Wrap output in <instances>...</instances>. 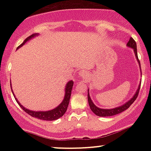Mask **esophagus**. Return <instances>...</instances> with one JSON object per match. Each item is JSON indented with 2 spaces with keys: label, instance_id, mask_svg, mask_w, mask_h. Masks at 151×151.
Here are the masks:
<instances>
[{
  "label": "esophagus",
  "instance_id": "34e87169",
  "mask_svg": "<svg viewBox=\"0 0 151 151\" xmlns=\"http://www.w3.org/2000/svg\"><path fill=\"white\" fill-rule=\"evenodd\" d=\"M79 75H80L81 77H86V74L84 72V71H81V72H79Z\"/></svg>",
  "mask_w": 151,
  "mask_h": 151
}]
</instances>
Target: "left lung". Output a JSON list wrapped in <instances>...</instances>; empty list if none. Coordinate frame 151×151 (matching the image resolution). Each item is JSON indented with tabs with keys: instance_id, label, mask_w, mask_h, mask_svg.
I'll return each mask as SVG.
<instances>
[{
	"instance_id": "obj_1",
	"label": "left lung",
	"mask_w": 151,
	"mask_h": 151,
	"mask_svg": "<svg viewBox=\"0 0 151 151\" xmlns=\"http://www.w3.org/2000/svg\"><path fill=\"white\" fill-rule=\"evenodd\" d=\"M127 47H129L130 48H132L133 50V52H134L135 54V57H136L137 62H138V65H139L140 70H141V65H140V61L138 60V54H137V46H136V43L135 42L134 40L133 39L132 37H131L129 39V42L127 43ZM141 81H140L139 85L138 86V89H137L136 93L133 94V96H132V98L131 99L129 100L128 101H126L125 104H124L123 105L115 107L114 109H101L99 107L96 106V105L93 104V102L91 100V97H90L89 95V89H88V102H89V104L90 106V109L94 113V114H96V116H101V117H105V116H114L116 115V114H119L123 112L124 111L126 110L127 109L129 108V106H131L132 104L134 102L135 100L136 99L137 96H138V92H139V89L140 87H141Z\"/></svg>"
}]
</instances>
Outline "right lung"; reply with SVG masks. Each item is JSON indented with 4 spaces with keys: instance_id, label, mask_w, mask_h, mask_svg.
Instances as JSON below:
<instances>
[{
    "instance_id": "add662e5",
    "label": "right lung",
    "mask_w": 151,
    "mask_h": 151,
    "mask_svg": "<svg viewBox=\"0 0 151 151\" xmlns=\"http://www.w3.org/2000/svg\"><path fill=\"white\" fill-rule=\"evenodd\" d=\"M39 35V34L37 33H34L32 35L29 36L28 37H27L25 40L23 41V42L20 45V46L18 47L17 50L19 49L20 47H21L22 46H23L26 42L30 41L32 38L37 37ZM74 81L72 80L69 81L66 84L65 86V96H64L63 100L61 103L60 104V105H58V106L55 107V109H52L50 111H32L30 109H27L25 108L23 106L21 105V104L18 101V100L17 99V98L15 97L14 92H13V89H12V86H11V81H10V86H11V91L13 92V96L16 100L17 103L18 104L19 106L21 107L22 109H23L24 111H25L26 113L28 114L29 115H30L31 116L37 118V119H41V120H45V121H54L57 120L59 118L62 117L64 114H65L66 111H67V107H68L69 103H70V99L71 96V93H72V86H73Z\"/></svg>"
}]
</instances>
